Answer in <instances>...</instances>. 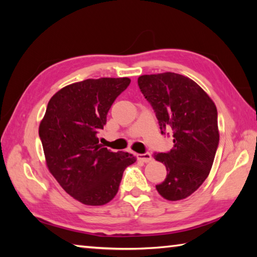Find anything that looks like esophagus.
Here are the masks:
<instances>
[{"label": "esophagus", "instance_id": "34e87169", "mask_svg": "<svg viewBox=\"0 0 257 257\" xmlns=\"http://www.w3.org/2000/svg\"><path fill=\"white\" fill-rule=\"evenodd\" d=\"M136 159L138 161H142V162H145V163H149L152 161V154L150 153H145V154H137L136 155Z\"/></svg>", "mask_w": 257, "mask_h": 257}]
</instances>
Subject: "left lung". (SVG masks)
I'll return each instance as SVG.
<instances>
[{
  "instance_id": "left-lung-1",
  "label": "left lung",
  "mask_w": 257,
  "mask_h": 257,
  "mask_svg": "<svg viewBox=\"0 0 257 257\" xmlns=\"http://www.w3.org/2000/svg\"><path fill=\"white\" fill-rule=\"evenodd\" d=\"M138 86L154 108L161 133L173 132L171 151L154 153L167 168L156 190L167 201L185 199L205 181L215 158L220 137L215 104L201 86L179 73L143 75Z\"/></svg>"
}]
</instances>
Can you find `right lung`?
<instances>
[{"label": "right lung", "mask_w": 257, "mask_h": 257, "mask_svg": "<svg viewBox=\"0 0 257 257\" xmlns=\"http://www.w3.org/2000/svg\"><path fill=\"white\" fill-rule=\"evenodd\" d=\"M130 79H86L51 97L40 123L49 171L60 186L85 205L99 206L118 193L124 169L135 163L128 152H111L98 143L106 114Z\"/></svg>", "instance_id": "right-lung-1"}]
</instances>
